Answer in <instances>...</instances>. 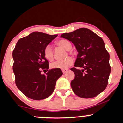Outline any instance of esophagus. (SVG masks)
Returning <instances> with one entry per match:
<instances>
[{
  "mask_svg": "<svg viewBox=\"0 0 123 123\" xmlns=\"http://www.w3.org/2000/svg\"><path fill=\"white\" fill-rule=\"evenodd\" d=\"M68 71V69H63V70H62V72H63V73L64 74L65 73H66V72H67Z\"/></svg>",
  "mask_w": 123,
  "mask_h": 123,
  "instance_id": "esophagus-1",
  "label": "esophagus"
}]
</instances>
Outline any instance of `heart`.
<instances>
[{
    "label": "heart",
    "instance_id": "heart-1",
    "mask_svg": "<svg viewBox=\"0 0 123 123\" xmlns=\"http://www.w3.org/2000/svg\"><path fill=\"white\" fill-rule=\"evenodd\" d=\"M57 43L67 50H69L72 48V45L70 42L65 39L59 40L57 42ZM44 55L45 58L49 60H52L53 59V48L50 45H48L45 46L44 49ZM73 63V59L71 57H68L65 59L58 60L53 62L51 64V67L54 69H65L70 66Z\"/></svg>",
    "mask_w": 123,
    "mask_h": 123
}]
</instances>
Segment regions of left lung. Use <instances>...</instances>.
I'll return each instance as SVG.
<instances>
[{
  "instance_id": "obj_1",
  "label": "left lung",
  "mask_w": 123,
  "mask_h": 123,
  "mask_svg": "<svg viewBox=\"0 0 123 123\" xmlns=\"http://www.w3.org/2000/svg\"><path fill=\"white\" fill-rule=\"evenodd\" d=\"M60 37L74 45L78 53L74 66L83 68L70 69L75 74L70 83L73 92L82 98L96 96L106 88L111 72L110 55L103 40L86 28L63 33Z\"/></svg>"
}]
</instances>
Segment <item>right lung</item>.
I'll list each match as a JSON object with an SVG mask.
<instances>
[{
	"label": "right lung",
	"mask_w": 123,
	"mask_h": 123,
	"mask_svg": "<svg viewBox=\"0 0 123 123\" xmlns=\"http://www.w3.org/2000/svg\"><path fill=\"white\" fill-rule=\"evenodd\" d=\"M58 35L33 32L18 40L13 51V70L18 88L28 98H46L53 93L56 82L63 74L60 69H52L46 74L41 70L49 68L44 49Z\"/></svg>",
	"instance_id": "obj_1"
}]
</instances>
